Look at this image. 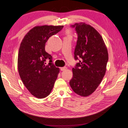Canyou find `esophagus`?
<instances>
[{
  "label": "esophagus",
  "mask_w": 128,
  "mask_h": 128,
  "mask_svg": "<svg viewBox=\"0 0 128 128\" xmlns=\"http://www.w3.org/2000/svg\"><path fill=\"white\" fill-rule=\"evenodd\" d=\"M60 70H61V71H64V70H66L67 68H66V67H63V68H60Z\"/></svg>",
  "instance_id": "esophagus-1"
}]
</instances>
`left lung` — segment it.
I'll return each instance as SVG.
<instances>
[{"instance_id":"left-lung-1","label":"left lung","mask_w":128,"mask_h":128,"mask_svg":"<svg viewBox=\"0 0 128 128\" xmlns=\"http://www.w3.org/2000/svg\"><path fill=\"white\" fill-rule=\"evenodd\" d=\"M71 27L78 34L74 58L79 62L72 68L70 85L77 94L87 97L96 90L104 77L108 52L101 35L92 26L80 22Z\"/></svg>"}]
</instances>
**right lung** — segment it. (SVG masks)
Wrapping results in <instances>:
<instances>
[{
  "label": "right lung",
  "instance_id": "1",
  "mask_svg": "<svg viewBox=\"0 0 128 128\" xmlns=\"http://www.w3.org/2000/svg\"><path fill=\"white\" fill-rule=\"evenodd\" d=\"M64 26H38L28 31L20 44L18 55V70L26 88L38 98L50 93L60 72L52 63V57L46 52L45 46L52 36ZM50 60L48 65L46 60Z\"/></svg>",
  "mask_w": 128,
  "mask_h": 128
}]
</instances>
